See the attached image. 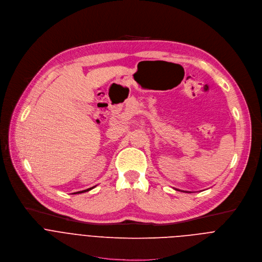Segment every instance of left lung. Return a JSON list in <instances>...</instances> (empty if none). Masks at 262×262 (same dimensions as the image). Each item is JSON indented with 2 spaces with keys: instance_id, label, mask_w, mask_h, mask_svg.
Instances as JSON below:
<instances>
[{
  "instance_id": "8db88e82",
  "label": "left lung",
  "mask_w": 262,
  "mask_h": 262,
  "mask_svg": "<svg viewBox=\"0 0 262 262\" xmlns=\"http://www.w3.org/2000/svg\"><path fill=\"white\" fill-rule=\"evenodd\" d=\"M177 190H178V189H177ZM179 191H180V190H179Z\"/></svg>"
}]
</instances>
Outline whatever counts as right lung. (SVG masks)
<instances>
[{"label": "right lung", "mask_w": 262, "mask_h": 262, "mask_svg": "<svg viewBox=\"0 0 262 262\" xmlns=\"http://www.w3.org/2000/svg\"><path fill=\"white\" fill-rule=\"evenodd\" d=\"M93 188H95V187H92V188H90V189H86V190H83V191H78V192H75V193H73V194H80V193H84V192H88V191L92 190Z\"/></svg>", "instance_id": "add662e5"}]
</instances>
